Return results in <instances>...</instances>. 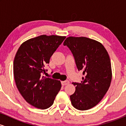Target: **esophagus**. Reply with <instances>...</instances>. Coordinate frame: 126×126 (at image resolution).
<instances>
[{
	"label": "esophagus",
	"mask_w": 126,
	"mask_h": 126,
	"mask_svg": "<svg viewBox=\"0 0 126 126\" xmlns=\"http://www.w3.org/2000/svg\"><path fill=\"white\" fill-rule=\"evenodd\" d=\"M69 83V80H64V81H62V85H63V86H64V85H68Z\"/></svg>",
	"instance_id": "esophagus-1"
}]
</instances>
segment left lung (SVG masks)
I'll list each match as a JSON object with an SVG mask.
<instances>
[{
	"mask_svg": "<svg viewBox=\"0 0 126 126\" xmlns=\"http://www.w3.org/2000/svg\"><path fill=\"white\" fill-rule=\"evenodd\" d=\"M72 51L78 70H82L81 83L73 82L75 93L70 96L72 105L87 110L96 105L110 86L112 70L109 55L101 43L86 37H69L63 43Z\"/></svg>",
	"mask_w": 126,
	"mask_h": 126,
	"instance_id": "1",
	"label": "left lung"
}]
</instances>
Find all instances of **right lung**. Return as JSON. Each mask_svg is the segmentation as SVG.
I'll return each mask as SVG.
<instances>
[{
  "label": "right lung",
  "mask_w": 126,
  "mask_h": 126,
  "mask_svg": "<svg viewBox=\"0 0 126 126\" xmlns=\"http://www.w3.org/2000/svg\"><path fill=\"white\" fill-rule=\"evenodd\" d=\"M66 38L65 36L42 35L22 43L14 61L17 88L28 103L40 109L53 105L62 87L60 80L46 78L45 66Z\"/></svg>",
  "instance_id": "add662e5"
}]
</instances>
